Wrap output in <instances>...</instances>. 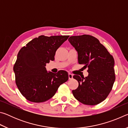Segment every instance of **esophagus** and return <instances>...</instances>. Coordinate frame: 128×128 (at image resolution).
I'll use <instances>...</instances> for the list:
<instances>
[{"label":"esophagus","instance_id":"esophagus-1","mask_svg":"<svg viewBox=\"0 0 128 128\" xmlns=\"http://www.w3.org/2000/svg\"><path fill=\"white\" fill-rule=\"evenodd\" d=\"M68 77L69 80H72L73 78V74L71 73H68Z\"/></svg>","mask_w":128,"mask_h":128}]
</instances>
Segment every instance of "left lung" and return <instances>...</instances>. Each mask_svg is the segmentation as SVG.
<instances>
[{"mask_svg":"<svg viewBox=\"0 0 128 128\" xmlns=\"http://www.w3.org/2000/svg\"><path fill=\"white\" fill-rule=\"evenodd\" d=\"M69 42L78 53V61L88 68V75H74L78 86L72 90L74 98L86 105H96L108 96L115 81L114 59L98 39L90 35L71 36Z\"/></svg>","mask_w":128,"mask_h":128,"instance_id":"1","label":"left lung"}]
</instances>
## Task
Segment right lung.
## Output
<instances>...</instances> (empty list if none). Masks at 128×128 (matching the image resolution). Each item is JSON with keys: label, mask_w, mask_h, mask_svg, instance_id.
Here are the masks:
<instances>
[{"label": "right lung", "mask_w": 128, "mask_h": 128, "mask_svg": "<svg viewBox=\"0 0 128 128\" xmlns=\"http://www.w3.org/2000/svg\"><path fill=\"white\" fill-rule=\"evenodd\" d=\"M69 36H40L19 51L14 71L17 88L27 100L34 103L48 100L68 81L66 71L47 72L45 66L54 60L56 50Z\"/></svg>", "instance_id": "right-lung-1"}]
</instances>
